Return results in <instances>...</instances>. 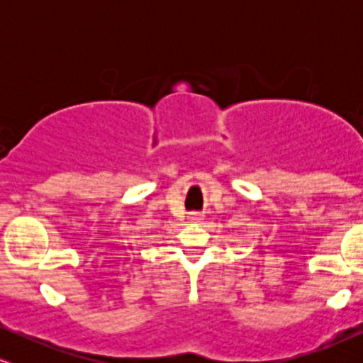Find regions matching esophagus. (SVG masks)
Masks as SVG:
<instances>
[{
  "label": "esophagus",
  "mask_w": 363,
  "mask_h": 363,
  "mask_svg": "<svg viewBox=\"0 0 363 363\" xmlns=\"http://www.w3.org/2000/svg\"><path fill=\"white\" fill-rule=\"evenodd\" d=\"M187 220H189L191 223H201L203 220H205V215H203V213H189V215H187Z\"/></svg>",
  "instance_id": "esophagus-1"
}]
</instances>
